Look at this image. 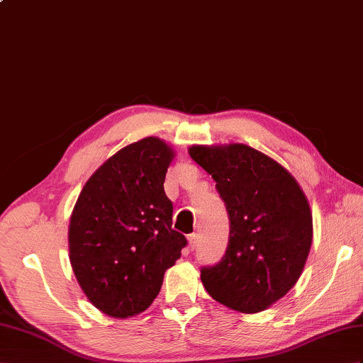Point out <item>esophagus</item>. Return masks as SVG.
<instances>
[{
	"label": "esophagus",
	"mask_w": 363,
	"mask_h": 363,
	"mask_svg": "<svg viewBox=\"0 0 363 363\" xmlns=\"http://www.w3.org/2000/svg\"><path fill=\"white\" fill-rule=\"evenodd\" d=\"M199 245V234H189L188 235V248L192 251L196 250Z\"/></svg>",
	"instance_id": "1"
}]
</instances>
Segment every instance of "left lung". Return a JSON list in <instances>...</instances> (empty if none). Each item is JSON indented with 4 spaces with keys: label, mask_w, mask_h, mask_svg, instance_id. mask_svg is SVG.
<instances>
[{
    "label": "left lung",
    "mask_w": 363,
    "mask_h": 363,
    "mask_svg": "<svg viewBox=\"0 0 363 363\" xmlns=\"http://www.w3.org/2000/svg\"><path fill=\"white\" fill-rule=\"evenodd\" d=\"M188 151L216 180L231 228L223 259L201 269L203 286L234 311H264L297 284L311 250L305 192L284 166L251 146L194 145Z\"/></svg>",
    "instance_id": "obj_1"
}]
</instances>
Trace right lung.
Returning a JSON list of instances; mask_svg holds the SVG:
<instances>
[{
	"instance_id": "right-lung-1",
	"label": "right lung",
	"mask_w": 363,
	"mask_h": 363,
	"mask_svg": "<svg viewBox=\"0 0 363 363\" xmlns=\"http://www.w3.org/2000/svg\"><path fill=\"white\" fill-rule=\"evenodd\" d=\"M175 157L146 137L120 149L86 182L69 223V259L87 300L113 319L143 313L180 259L164 177Z\"/></svg>"
}]
</instances>
